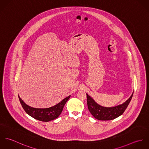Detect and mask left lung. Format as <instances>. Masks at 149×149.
Returning <instances> with one entry per match:
<instances>
[{"mask_svg":"<svg viewBox=\"0 0 149 149\" xmlns=\"http://www.w3.org/2000/svg\"><path fill=\"white\" fill-rule=\"evenodd\" d=\"M133 93L134 92L125 103L112 107H105L99 105L86 93L88 109L93 117L97 120H110L114 119L122 115L125 112L132 99Z\"/></svg>","mask_w":149,"mask_h":149,"instance_id":"8db88e82","label":"left lung"}]
</instances>
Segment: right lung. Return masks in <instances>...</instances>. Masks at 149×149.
I'll use <instances>...</instances> for the list:
<instances>
[{"label": "right lung", "instance_id": "add662e5", "mask_svg": "<svg viewBox=\"0 0 149 149\" xmlns=\"http://www.w3.org/2000/svg\"><path fill=\"white\" fill-rule=\"evenodd\" d=\"M70 96L63 99L57 104L47 108H36L26 104L18 95L22 106L25 112L32 118L42 122H49L57 118L61 113L64 106Z\"/></svg>", "mask_w": 149, "mask_h": 149}]
</instances>
